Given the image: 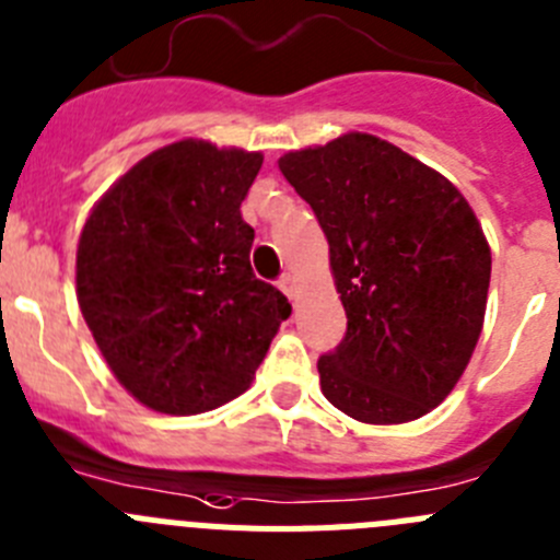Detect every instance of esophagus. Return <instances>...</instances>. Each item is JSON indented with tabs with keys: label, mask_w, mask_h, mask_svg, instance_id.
Segmentation results:
<instances>
[{
	"label": "esophagus",
	"mask_w": 560,
	"mask_h": 560,
	"mask_svg": "<svg viewBox=\"0 0 560 560\" xmlns=\"http://www.w3.org/2000/svg\"><path fill=\"white\" fill-rule=\"evenodd\" d=\"M277 285L283 289V294L289 296V300H296V277L294 275H283L280 280H277Z\"/></svg>",
	"instance_id": "34e87169"
}]
</instances>
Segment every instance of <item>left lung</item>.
Here are the masks:
<instances>
[{
  "mask_svg": "<svg viewBox=\"0 0 560 560\" xmlns=\"http://www.w3.org/2000/svg\"><path fill=\"white\" fill-rule=\"evenodd\" d=\"M280 172L330 244L347 332L325 397L369 424L419 419L455 388L483 330L491 253L464 194L394 143L347 132Z\"/></svg>",
  "mask_w": 560,
  "mask_h": 560,
  "instance_id": "obj_1",
  "label": "left lung"
}]
</instances>
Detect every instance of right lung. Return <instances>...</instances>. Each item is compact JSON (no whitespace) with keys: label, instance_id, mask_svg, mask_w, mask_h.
Listing matches in <instances>:
<instances>
[{"label":"right lung","instance_id":"obj_1","mask_svg":"<svg viewBox=\"0 0 560 560\" xmlns=\"http://www.w3.org/2000/svg\"><path fill=\"white\" fill-rule=\"evenodd\" d=\"M264 155L177 141L96 202L77 246V300L121 386L161 413L249 388L291 305L253 275L241 202Z\"/></svg>","mask_w":560,"mask_h":560}]
</instances>
